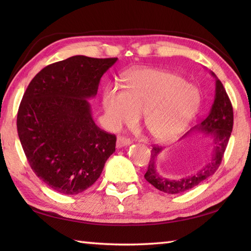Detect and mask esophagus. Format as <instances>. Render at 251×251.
I'll return each mask as SVG.
<instances>
[{
    "label": "esophagus",
    "instance_id": "obj_1",
    "mask_svg": "<svg viewBox=\"0 0 251 251\" xmlns=\"http://www.w3.org/2000/svg\"><path fill=\"white\" fill-rule=\"evenodd\" d=\"M130 145V140L128 138H126L124 136H119L116 139V147L117 148H123V147H126V146H129Z\"/></svg>",
    "mask_w": 251,
    "mask_h": 251
}]
</instances>
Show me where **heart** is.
Wrapping results in <instances>:
<instances>
[{"mask_svg":"<svg viewBox=\"0 0 251 251\" xmlns=\"http://www.w3.org/2000/svg\"><path fill=\"white\" fill-rule=\"evenodd\" d=\"M124 90L108 87L103 93L105 120L113 129L131 125L143 113V124L157 141L177 138L195 116L201 94L178 74L155 68H135L125 73Z\"/></svg>","mask_w":251,"mask_h":251,"instance_id":"obj_1","label":"heart"}]
</instances>
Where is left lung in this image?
Returning <instances> with one entry per match:
<instances>
[{
    "instance_id": "obj_1",
    "label": "left lung",
    "mask_w": 251,
    "mask_h": 251,
    "mask_svg": "<svg viewBox=\"0 0 251 251\" xmlns=\"http://www.w3.org/2000/svg\"><path fill=\"white\" fill-rule=\"evenodd\" d=\"M211 74L216 77V96L209 114L199 126H195L181 138L183 139L193 130L202 132L211 140L212 147H214L211 159L209 163L193 175L181 178H170L168 176L159 173L156 168L157 156L162 152L163 148L154 146L151 151V158L149 162L147 173L145 174V178L154 188L165 192V193H183L185 191L193 189L194 186L199 185L202 181L214 175L222 162L223 154H225L233 129V106L221 81L216 76L214 72H211Z\"/></svg>"
}]
</instances>
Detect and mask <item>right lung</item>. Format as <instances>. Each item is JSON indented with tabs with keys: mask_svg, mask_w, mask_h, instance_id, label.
<instances>
[{
	"mask_svg": "<svg viewBox=\"0 0 251 251\" xmlns=\"http://www.w3.org/2000/svg\"><path fill=\"white\" fill-rule=\"evenodd\" d=\"M117 58L73 56L32 78L17 114V130L34 174L58 193L74 195L100 177L115 151V135L95 124L89 98Z\"/></svg>",
	"mask_w": 251,
	"mask_h": 251,
	"instance_id": "1",
	"label": "right lung"
}]
</instances>
